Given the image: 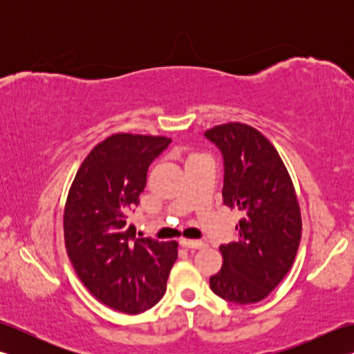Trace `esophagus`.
<instances>
[{
  "label": "esophagus",
  "mask_w": 354,
  "mask_h": 354,
  "mask_svg": "<svg viewBox=\"0 0 354 354\" xmlns=\"http://www.w3.org/2000/svg\"><path fill=\"white\" fill-rule=\"evenodd\" d=\"M179 245L183 248H189V250H201L204 243L201 240H190V239H181L179 240Z\"/></svg>",
  "instance_id": "obj_1"
}]
</instances>
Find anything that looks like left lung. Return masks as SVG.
<instances>
[{"instance_id": "8db88e82", "label": "left lung", "mask_w": 354, "mask_h": 354, "mask_svg": "<svg viewBox=\"0 0 354 354\" xmlns=\"http://www.w3.org/2000/svg\"><path fill=\"white\" fill-rule=\"evenodd\" d=\"M223 160V204L242 213L237 242L221 245L222 269L209 288L230 303H259L289 272L301 240L290 176L268 138L242 123L207 131Z\"/></svg>"}]
</instances>
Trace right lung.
<instances>
[{
  "label": "right lung",
  "instance_id": "add662e5",
  "mask_svg": "<svg viewBox=\"0 0 354 354\" xmlns=\"http://www.w3.org/2000/svg\"><path fill=\"white\" fill-rule=\"evenodd\" d=\"M171 142L115 133L82 162L65 204L68 257L93 295L111 309L137 315L162 298L176 242L137 237L127 214L140 204L147 169Z\"/></svg>",
  "mask_w": 354,
  "mask_h": 354
}]
</instances>
